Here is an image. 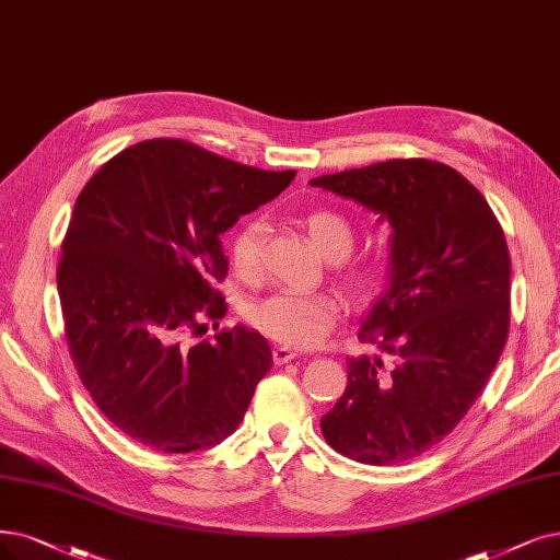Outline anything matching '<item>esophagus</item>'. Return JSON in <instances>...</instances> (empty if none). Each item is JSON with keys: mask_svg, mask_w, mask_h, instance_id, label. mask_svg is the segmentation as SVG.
<instances>
[{"mask_svg": "<svg viewBox=\"0 0 560 560\" xmlns=\"http://www.w3.org/2000/svg\"><path fill=\"white\" fill-rule=\"evenodd\" d=\"M294 358H296V351H292L289 347H276V349H273V363H276V365L292 363Z\"/></svg>", "mask_w": 560, "mask_h": 560, "instance_id": "obj_1", "label": "esophagus"}]
</instances>
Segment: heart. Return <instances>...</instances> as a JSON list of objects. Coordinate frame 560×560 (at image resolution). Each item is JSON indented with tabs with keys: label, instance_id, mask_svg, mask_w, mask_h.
Returning <instances> with one entry per match:
<instances>
[{
	"label": "heart",
	"instance_id": "b5f03b06",
	"mask_svg": "<svg viewBox=\"0 0 560 560\" xmlns=\"http://www.w3.org/2000/svg\"><path fill=\"white\" fill-rule=\"evenodd\" d=\"M303 225L317 250L338 259V276L347 294L361 299L376 284V266L363 257H345L353 248L351 222L328 209H317L305 215ZM261 241L264 222L248 220L234 232L230 241V259L234 271L243 280H255L261 268ZM248 322L268 338L296 349L317 347L332 330L340 317V303L328 294H299L276 292L257 299L248 305Z\"/></svg>",
	"mask_w": 560,
	"mask_h": 560
}]
</instances>
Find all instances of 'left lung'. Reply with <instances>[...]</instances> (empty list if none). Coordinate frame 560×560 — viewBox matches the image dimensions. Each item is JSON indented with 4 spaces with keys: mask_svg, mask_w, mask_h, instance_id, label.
Returning a JSON list of instances; mask_svg holds the SVG:
<instances>
[{
    "mask_svg": "<svg viewBox=\"0 0 560 560\" xmlns=\"http://www.w3.org/2000/svg\"><path fill=\"white\" fill-rule=\"evenodd\" d=\"M388 220L390 282L349 358L347 390L322 432L361 464H399L448 436L494 372L510 328V253L487 199L428 159L312 178Z\"/></svg>",
    "mask_w": 560,
    "mask_h": 560,
    "instance_id": "left-lung-1",
    "label": "left lung"
}]
</instances>
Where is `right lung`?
Returning a JSON list of instances; mask_svg holds the SVG:
<instances>
[{
	"instance_id": "obj_1",
	"label": "right lung",
	"mask_w": 560,
	"mask_h": 560,
	"mask_svg": "<svg viewBox=\"0 0 560 560\" xmlns=\"http://www.w3.org/2000/svg\"><path fill=\"white\" fill-rule=\"evenodd\" d=\"M294 176L159 138L119 151L78 195L57 268L66 340L96 407L132 441L192 453L238 428L271 347L245 326L191 338L228 312L220 234Z\"/></svg>"
}]
</instances>
